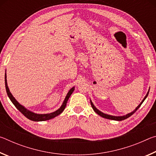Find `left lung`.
<instances>
[{"label": "left lung", "mask_w": 156, "mask_h": 156, "mask_svg": "<svg viewBox=\"0 0 156 156\" xmlns=\"http://www.w3.org/2000/svg\"><path fill=\"white\" fill-rule=\"evenodd\" d=\"M149 91H148L147 94L146 96H145V97L144 98V99L142 100V101L140 103V105H138V107H137L135 110H133V112L128 113V114H126L125 115H122V116H114V115H108V114H106V113H102V112H100V111H99L98 109H97V108L94 106V105L93 104V102H91V100H90V102H91V107L92 108H93V109L94 110V112H96L97 114H98L99 115L101 116V117L102 118H107V119H109V120H117V121H121V120H125L126 119V118H128L129 117H130L131 115H132L134 113H135L137 110L138 109V108L141 106V105L142 104V102H143L144 101V100L147 98V97L148 96V94H149Z\"/></svg>", "instance_id": "left-lung-1"}]
</instances>
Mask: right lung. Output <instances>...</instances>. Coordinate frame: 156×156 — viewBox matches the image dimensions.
<instances>
[{
	"instance_id": "add662e5",
	"label": "right lung",
	"mask_w": 156,
	"mask_h": 156,
	"mask_svg": "<svg viewBox=\"0 0 156 156\" xmlns=\"http://www.w3.org/2000/svg\"><path fill=\"white\" fill-rule=\"evenodd\" d=\"M5 89H6V91L7 94V96L9 98V99L12 102V103L14 105V106L17 108L18 110H19L20 112L24 115L26 118H27L28 119H30L32 121H35V122H39V121H45V120H48L50 119H52L56 117V116L58 115L59 114H60L63 111H64L65 108L67 105V102L68 101L69 98L71 95L72 94L73 91H74V87H72V89H70L69 91L66 96L65 98L63 101V103L61 105L58 109L56 110V112L50 113H46V114H38V113H35L31 111L28 110L26 109L25 107H23V105H21L19 102H18L15 99V98L12 96V94L10 92L8 86H7V75H6V72H5Z\"/></svg>"
}]
</instances>
